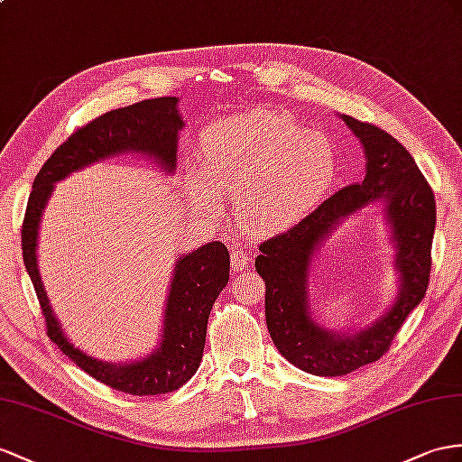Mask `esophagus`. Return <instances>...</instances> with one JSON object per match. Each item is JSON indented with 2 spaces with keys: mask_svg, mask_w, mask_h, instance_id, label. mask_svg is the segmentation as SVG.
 <instances>
[{
  "mask_svg": "<svg viewBox=\"0 0 462 462\" xmlns=\"http://www.w3.org/2000/svg\"><path fill=\"white\" fill-rule=\"evenodd\" d=\"M247 263H250V255L244 252L242 247H232V269L242 271Z\"/></svg>",
  "mask_w": 462,
  "mask_h": 462,
  "instance_id": "obj_1",
  "label": "esophagus"
}]
</instances>
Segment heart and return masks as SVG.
<instances>
[{"label":"heart","instance_id":"heart-1","mask_svg":"<svg viewBox=\"0 0 462 462\" xmlns=\"http://www.w3.org/2000/svg\"><path fill=\"white\" fill-rule=\"evenodd\" d=\"M334 142L275 111L232 116L203 136V163L187 173L197 205L220 207L218 188L236 200L254 236L292 228L320 205L337 175Z\"/></svg>","mask_w":462,"mask_h":462}]
</instances>
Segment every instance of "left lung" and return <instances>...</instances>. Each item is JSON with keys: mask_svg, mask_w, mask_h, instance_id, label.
I'll use <instances>...</instances> for the list:
<instances>
[{"mask_svg": "<svg viewBox=\"0 0 462 462\" xmlns=\"http://www.w3.org/2000/svg\"><path fill=\"white\" fill-rule=\"evenodd\" d=\"M365 153L361 183L344 187L297 226L259 245L255 271L265 281V320L279 353L304 373L341 376L374 363L425 297L431 271L435 197L411 153L374 125L339 115ZM381 206L395 245L399 291L387 312L369 327L334 333L310 310L313 255L347 217Z\"/></svg>", "mask_w": 462, "mask_h": 462, "instance_id": "1", "label": "left lung"}]
</instances>
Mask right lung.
Returning a JSON list of instances; mask_svg holds the SVG:
<instances>
[{
    "mask_svg": "<svg viewBox=\"0 0 462 462\" xmlns=\"http://www.w3.org/2000/svg\"><path fill=\"white\" fill-rule=\"evenodd\" d=\"M177 105L180 97L146 99L105 113L79 128L60 148H56L34 177L21 230L23 262L37 291L49 337L81 371L133 396L171 393L197 373L203 359L208 314L230 277L226 245L208 242L180 255L173 267L156 349L136 361L111 363L76 347L52 312L39 271V228L42 212L54 193V183L91 163L123 153H140V158H148L162 171L175 173L177 140L185 126Z\"/></svg>",
    "mask_w": 462,
    "mask_h": 462,
    "instance_id": "right-lung-1",
    "label": "right lung"
}]
</instances>
